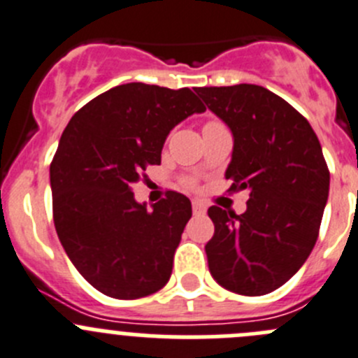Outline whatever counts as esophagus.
<instances>
[{
	"label": "esophagus",
	"instance_id": "1",
	"mask_svg": "<svg viewBox=\"0 0 358 358\" xmlns=\"http://www.w3.org/2000/svg\"><path fill=\"white\" fill-rule=\"evenodd\" d=\"M192 212L194 213H205L206 212V205L203 201H199V199H192Z\"/></svg>",
	"mask_w": 358,
	"mask_h": 358
}]
</instances>
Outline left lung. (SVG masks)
<instances>
[{
  "label": "left lung",
  "mask_w": 358,
  "mask_h": 358,
  "mask_svg": "<svg viewBox=\"0 0 358 358\" xmlns=\"http://www.w3.org/2000/svg\"><path fill=\"white\" fill-rule=\"evenodd\" d=\"M233 134L229 190H249L247 210L210 206L215 226L205 245L222 288L266 295L309 258L329 199L330 173L315 130L296 109L256 85L196 90Z\"/></svg>",
  "instance_id": "1"
}]
</instances>
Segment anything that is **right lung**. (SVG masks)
<instances>
[{"instance_id":"right-lung-1","label":"right lung","mask_w":358,"mask_h":358,"mask_svg":"<svg viewBox=\"0 0 358 358\" xmlns=\"http://www.w3.org/2000/svg\"><path fill=\"white\" fill-rule=\"evenodd\" d=\"M203 111L189 88L129 83L90 100L63 130L51 162L56 233L72 265L103 295L141 299L171 277L192 215L189 198L169 190L148 210L132 183L159 166L169 132Z\"/></svg>"}]
</instances>
